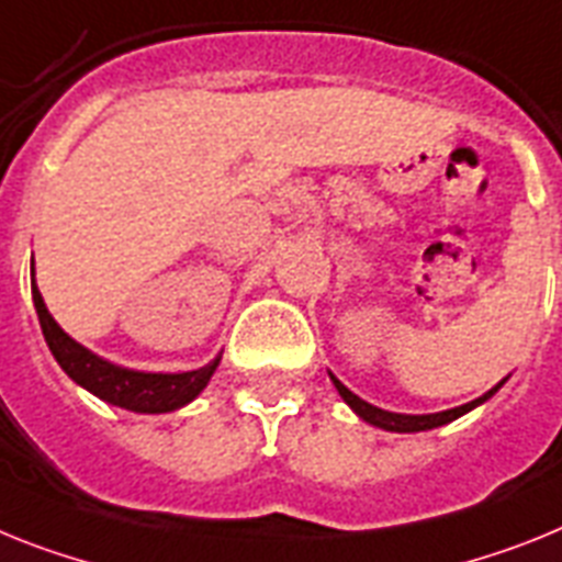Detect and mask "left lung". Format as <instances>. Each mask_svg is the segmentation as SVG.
<instances>
[{
  "label": "left lung",
  "instance_id": "1",
  "mask_svg": "<svg viewBox=\"0 0 562 562\" xmlns=\"http://www.w3.org/2000/svg\"><path fill=\"white\" fill-rule=\"evenodd\" d=\"M334 385H337L339 397L346 400L348 405H351L353 412L360 414L366 423H371V426L376 428H385V431H426V428H437V426H446V423H451V419L463 417L465 412H471L474 405L485 403V400L492 397L494 391L499 389V385H494L488 394H483V397L471 400V403L465 405H457V408H449V412H440V414H394V412H383V408H376V405L366 403V400H360L353 391H348L346 385L339 383L337 376H331Z\"/></svg>",
  "mask_w": 562,
  "mask_h": 562
}]
</instances>
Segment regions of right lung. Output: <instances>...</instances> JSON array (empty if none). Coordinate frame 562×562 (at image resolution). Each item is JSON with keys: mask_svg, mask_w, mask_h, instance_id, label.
I'll return each mask as SVG.
<instances>
[{"mask_svg": "<svg viewBox=\"0 0 562 562\" xmlns=\"http://www.w3.org/2000/svg\"><path fill=\"white\" fill-rule=\"evenodd\" d=\"M33 305H36V314H40L45 342H48L56 362L65 369V374L70 380H77L91 394H97L99 400L120 405V408H128V412L165 414L179 408V405L191 403L209 385L211 374L220 366V357H216L205 369L186 371V374H145V371L120 369V366H111L108 360H102V357L91 353L79 342H74L56 325L50 311L45 308V300H42L36 282H33Z\"/></svg>", "mask_w": 562, "mask_h": 562, "instance_id": "obj_1", "label": "right lung"}]
</instances>
